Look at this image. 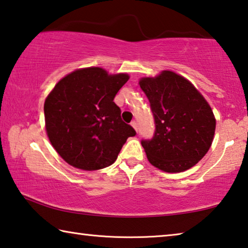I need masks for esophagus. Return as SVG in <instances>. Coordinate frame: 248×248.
Here are the masks:
<instances>
[{
  "label": "esophagus",
  "instance_id": "34e87169",
  "mask_svg": "<svg viewBox=\"0 0 248 248\" xmlns=\"http://www.w3.org/2000/svg\"><path fill=\"white\" fill-rule=\"evenodd\" d=\"M131 125H132V127H133L134 129H136V131H138V124L136 123V121H132Z\"/></svg>",
  "mask_w": 248,
  "mask_h": 248
}]
</instances>
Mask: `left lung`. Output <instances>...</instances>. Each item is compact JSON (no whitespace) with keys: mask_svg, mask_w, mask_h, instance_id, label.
Wrapping results in <instances>:
<instances>
[{"mask_svg":"<svg viewBox=\"0 0 248 248\" xmlns=\"http://www.w3.org/2000/svg\"><path fill=\"white\" fill-rule=\"evenodd\" d=\"M153 114L155 131L141 141L149 162L167 173L196 165L211 146L216 131L212 109L192 84L171 71L140 79Z\"/></svg>","mask_w":248,"mask_h":248,"instance_id":"left-lung-1","label":"left lung"}]
</instances>
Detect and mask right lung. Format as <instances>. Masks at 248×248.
<instances>
[{
    "instance_id": "add662e5",
    "label": "right lung",
    "mask_w": 248,
    "mask_h": 248,
    "mask_svg": "<svg viewBox=\"0 0 248 248\" xmlns=\"http://www.w3.org/2000/svg\"><path fill=\"white\" fill-rule=\"evenodd\" d=\"M129 79L102 68L77 70L59 81L45 102L46 130L66 163L84 170L114 163L129 137L137 134L121 119L114 102Z\"/></svg>"
}]
</instances>
